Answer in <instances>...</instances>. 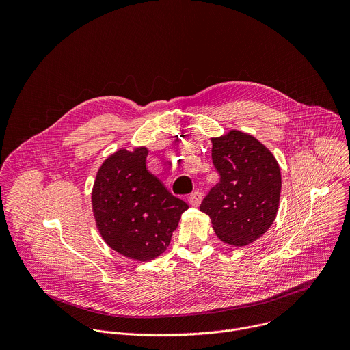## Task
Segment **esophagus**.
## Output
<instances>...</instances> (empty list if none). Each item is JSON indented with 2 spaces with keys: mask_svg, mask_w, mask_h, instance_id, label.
<instances>
[{
  "mask_svg": "<svg viewBox=\"0 0 350 350\" xmlns=\"http://www.w3.org/2000/svg\"><path fill=\"white\" fill-rule=\"evenodd\" d=\"M201 201H202V193L199 192V191H195V192H192V193L188 196L189 205H192V206H195V208L201 205Z\"/></svg>",
  "mask_w": 350,
  "mask_h": 350,
  "instance_id": "obj_1",
  "label": "esophagus"
}]
</instances>
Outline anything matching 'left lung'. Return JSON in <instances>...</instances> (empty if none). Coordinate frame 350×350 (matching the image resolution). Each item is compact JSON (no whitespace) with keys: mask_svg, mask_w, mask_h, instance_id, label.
Instances as JSON below:
<instances>
[{"mask_svg":"<svg viewBox=\"0 0 350 350\" xmlns=\"http://www.w3.org/2000/svg\"><path fill=\"white\" fill-rule=\"evenodd\" d=\"M212 161L220 181L199 206L216 235L235 246L251 243L273 224L281 193V173L269 149L255 137L232 130L212 139Z\"/></svg>","mask_w":350,"mask_h":350,"instance_id":"left-lung-1","label":"left lung"}]
</instances>
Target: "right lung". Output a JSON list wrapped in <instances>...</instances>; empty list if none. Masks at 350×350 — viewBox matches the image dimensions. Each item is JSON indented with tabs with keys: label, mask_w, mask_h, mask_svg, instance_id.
<instances>
[{
	"label": "right lung",
	"mask_w": 350,
	"mask_h": 350,
	"mask_svg": "<svg viewBox=\"0 0 350 350\" xmlns=\"http://www.w3.org/2000/svg\"><path fill=\"white\" fill-rule=\"evenodd\" d=\"M146 148L120 149L96 173L92 209L105 242L130 259L158 258L188 205L146 169Z\"/></svg>",
	"instance_id": "1"
}]
</instances>
